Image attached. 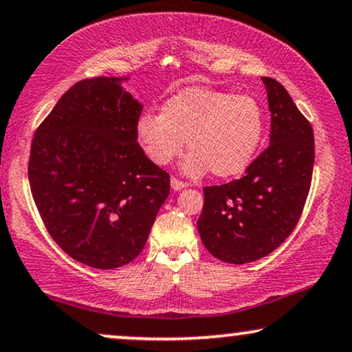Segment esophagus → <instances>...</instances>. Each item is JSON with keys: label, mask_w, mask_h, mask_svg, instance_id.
Here are the masks:
<instances>
[{"label": "esophagus", "mask_w": 352, "mask_h": 352, "mask_svg": "<svg viewBox=\"0 0 352 352\" xmlns=\"http://www.w3.org/2000/svg\"><path fill=\"white\" fill-rule=\"evenodd\" d=\"M184 187H186L184 182L176 179V177H171V189L173 190H181V189H184Z\"/></svg>", "instance_id": "esophagus-1"}]
</instances>
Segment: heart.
Listing matches in <instances>:
<instances>
[{
  "label": "heart",
  "instance_id": "heart-1",
  "mask_svg": "<svg viewBox=\"0 0 352 352\" xmlns=\"http://www.w3.org/2000/svg\"><path fill=\"white\" fill-rule=\"evenodd\" d=\"M265 132V113L250 95L189 87L162 104L160 115L145 111L135 122V137L150 162L166 166L184 148V175L212 171L232 177L248 170Z\"/></svg>",
  "mask_w": 352,
  "mask_h": 352
}]
</instances>
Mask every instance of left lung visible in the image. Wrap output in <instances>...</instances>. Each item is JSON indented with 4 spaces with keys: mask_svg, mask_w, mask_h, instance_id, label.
Returning <instances> with one entry per match:
<instances>
[{
    "mask_svg": "<svg viewBox=\"0 0 352 352\" xmlns=\"http://www.w3.org/2000/svg\"><path fill=\"white\" fill-rule=\"evenodd\" d=\"M272 113L270 145L245 175L204 189L200 239L226 263L254 262L293 232L312 181L314 131L280 82L262 77Z\"/></svg>",
    "mask_w": 352,
    "mask_h": 352,
    "instance_id": "8db88e82",
    "label": "left lung"
}]
</instances>
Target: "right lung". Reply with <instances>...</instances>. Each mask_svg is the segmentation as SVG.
<instances>
[{"instance_id":"right-lung-1","label":"right lung","mask_w":352,"mask_h":352,"mask_svg":"<svg viewBox=\"0 0 352 352\" xmlns=\"http://www.w3.org/2000/svg\"><path fill=\"white\" fill-rule=\"evenodd\" d=\"M127 79L72 85L30 148V190L50 236L69 257L100 270L142 252L170 195V175L137 142L142 104L122 89Z\"/></svg>"}]
</instances>
